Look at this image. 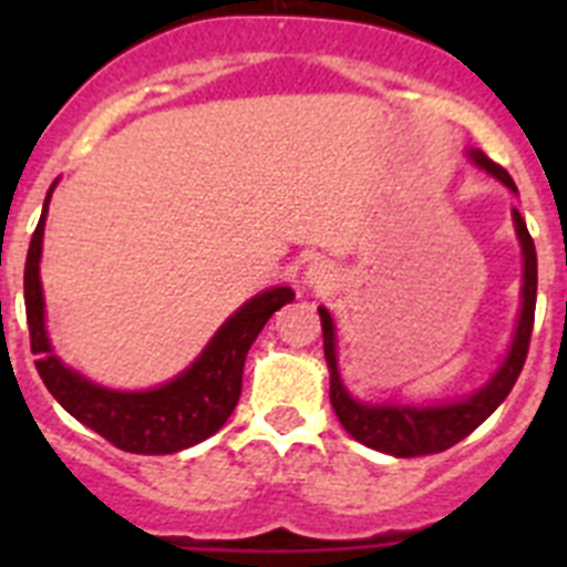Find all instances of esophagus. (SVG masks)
I'll list each match as a JSON object with an SVG mask.
<instances>
[{"label": "esophagus", "instance_id": "34e87169", "mask_svg": "<svg viewBox=\"0 0 567 567\" xmlns=\"http://www.w3.org/2000/svg\"><path fill=\"white\" fill-rule=\"evenodd\" d=\"M332 267L329 264H323V260H315V264H309L307 267V284L315 289H329V284H332Z\"/></svg>", "mask_w": 567, "mask_h": 567}]
</instances>
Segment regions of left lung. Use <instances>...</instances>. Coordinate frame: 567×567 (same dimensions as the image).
<instances>
[{"label": "left lung", "mask_w": 567, "mask_h": 567, "mask_svg": "<svg viewBox=\"0 0 567 567\" xmlns=\"http://www.w3.org/2000/svg\"><path fill=\"white\" fill-rule=\"evenodd\" d=\"M471 158L491 175H497L499 182L508 189L517 193V184L511 182V175L505 173L499 164H494L485 153L474 150ZM514 224H517L519 244H523L525 255V284H523V312H519L517 334L511 343V352L505 363L499 365V372L491 378L485 389H480L474 398L463 400V403L452 405H434V409H412V405H363L358 400L349 398V392L340 383L338 358H334V327L332 318L323 307L320 312V323H323V352H327L329 363V400L338 414L340 425L352 434L358 443L369 445L374 452L394 454V457H425V454H440L445 449L457 445L460 440L468 437L483 420L494 414L499 403L508 398V392L517 383L519 372H523L525 358H528L530 346V329H534V309H537V249H534V238H530L528 227H525L523 215L514 209Z\"/></svg>", "instance_id": "8db88e82"}]
</instances>
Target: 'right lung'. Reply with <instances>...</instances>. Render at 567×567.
<instances>
[{"instance_id":"add662e5","label":"right lung","mask_w":567,"mask_h":567,"mask_svg":"<svg viewBox=\"0 0 567 567\" xmlns=\"http://www.w3.org/2000/svg\"><path fill=\"white\" fill-rule=\"evenodd\" d=\"M44 215H48V202L24 260V312H28L30 352L37 354V372L48 385V392L79 423L130 454H173L213 437L227 423L240 398L249 346L255 343L264 323L295 298L292 289L275 287L244 303L218 329L202 358L182 378L150 392H113L70 372L50 349L44 332L42 284H39Z\"/></svg>"}]
</instances>
